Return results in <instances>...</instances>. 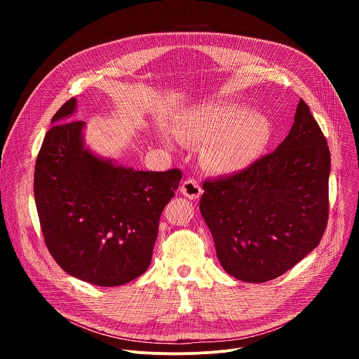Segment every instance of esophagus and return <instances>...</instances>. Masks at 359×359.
Segmentation results:
<instances>
[{
	"label": "esophagus",
	"instance_id": "1",
	"mask_svg": "<svg viewBox=\"0 0 359 359\" xmlns=\"http://www.w3.org/2000/svg\"><path fill=\"white\" fill-rule=\"evenodd\" d=\"M180 191H182L186 197H189V198H191V200L198 198V197L201 196V193H203L200 184H198L194 179H187V180H184L183 184L180 186Z\"/></svg>",
	"mask_w": 359,
	"mask_h": 359
}]
</instances>
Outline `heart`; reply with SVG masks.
Listing matches in <instances>:
<instances>
[{
	"label": "heart",
	"instance_id": "b5f03b06",
	"mask_svg": "<svg viewBox=\"0 0 359 359\" xmlns=\"http://www.w3.org/2000/svg\"><path fill=\"white\" fill-rule=\"evenodd\" d=\"M182 139L208 140L203 149L206 165L222 173L236 172L260 156L271 128L257 109L226 104L191 112L176 130Z\"/></svg>",
	"mask_w": 359,
	"mask_h": 359
}]
</instances>
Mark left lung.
Masks as SVG:
<instances>
[{"label":"left lung","instance_id":"8db88e82","mask_svg":"<svg viewBox=\"0 0 359 359\" xmlns=\"http://www.w3.org/2000/svg\"><path fill=\"white\" fill-rule=\"evenodd\" d=\"M331 156L302 99L288 136L248 168L203 183L200 213L217 259L247 283L274 280L321 241L328 222Z\"/></svg>","mask_w":359,"mask_h":359}]
</instances>
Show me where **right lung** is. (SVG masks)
<instances>
[{
	"mask_svg": "<svg viewBox=\"0 0 359 359\" xmlns=\"http://www.w3.org/2000/svg\"><path fill=\"white\" fill-rule=\"evenodd\" d=\"M75 108L71 97L58 109L36 158L34 197L41 230L64 271L116 287L147 270L161 215L182 172L133 170L99 159L83 146L85 122H67Z\"/></svg>",
	"mask_w": 359,
	"mask_h": 359,
	"instance_id": "1",
	"label": "right lung"
}]
</instances>
